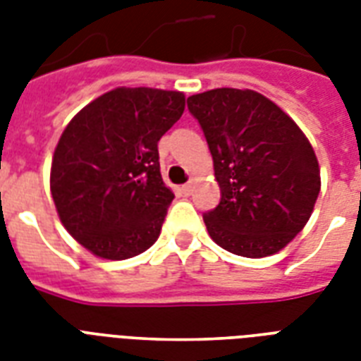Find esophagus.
I'll use <instances>...</instances> for the list:
<instances>
[{
	"label": "esophagus",
	"instance_id": "obj_1",
	"mask_svg": "<svg viewBox=\"0 0 361 361\" xmlns=\"http://www.w3.org/2000/svg\"><path fill=\"white\" fill-rule=\"evenodd\" d=\"M181 192H183L185 197H189V195L192 192V183H185V185L181 187Z\"/></svg>",
	"mask_w": 361,
	"mask_h": 361
}]
</instances>
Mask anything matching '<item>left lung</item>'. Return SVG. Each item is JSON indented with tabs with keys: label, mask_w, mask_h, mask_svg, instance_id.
<instances>
[{
	"label": "left lung",
	"mask_w": 361,
	"mask_h": 361,
	"mask_svg": "<svg viewBox=\"0 0 361 361\" xmlns=\"http://www.w3.org/2000/svg\"><path fill=\"white\" fill-rule=\"evenodd\" d=\"M214 157L219 206L204 215L219 247L269 257L307 225L320 192V169L290 116L252 90L217 87L187 99Z\"/></svg>",
	"instance_id": "8db88e82"
}]
</instances>
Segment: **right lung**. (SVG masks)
I'll return each instance as SVG.
<instances>
[{
	"instance_id": "obj_1",
	"label": "right lung",
	"mask_w": 361,
	"mask_h": 361,
	"mask_svg": "<svg viewBox=\"0 0 361 361\" xmlns=\"http://www.w3.org/2000/svg\"><path fill=\"white\" fill-rule=\"evenodd\" d=\"M183 110L181 92L116 87L61 133L50 191L67 232L95 257L125 260L157 241L174 198L161 178L157 142Z\"/></svg>"
}]
</instances>
